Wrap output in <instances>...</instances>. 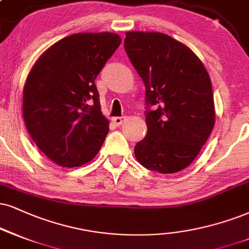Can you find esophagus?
<instances>
[{
    "instance_id": "esophagus-1",
    "label": "esophagus",
    "mask_w": 249,
    "mask_h": 249,
    "mask_svg": "<svg viewBox=\"0 0 249 249\" xmlns=\"http://www.w3.org/2000/svg\"><path fill=\"white\" fill-rule=\"evenodd\" d=\"M124 120V118H122V116H116V118L112 119V121L115 125H120V124H122Z\"/></svg>"
}]
</instances>
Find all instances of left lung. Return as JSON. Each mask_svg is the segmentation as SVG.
Listing matches in <instances>:
<instances>
[{"label":"left lung","mask_w":249,"mask_h":249,"mask_svg":"<svg viewBox=\"0 0 249 249\" xmlns=\"http://www.w3.org/2000/svg\"><path fill=\"white\" fill-rule=\"evenodd\" d=\"M124 50L145 85L148 133L135 146L137 161L162 174L189 166L213 129L211 79L185 44L160 32H125Z\"/></svg>","instance_id":"left-lung-1"}]
</instances>
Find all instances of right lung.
Returning a JSON list of instances; mask_svg holds the SVG:
<instances>
[{
	"instance_id": "add662e5",
	"label": "right lung",
	"mask_w": 249,
	"mask_h": 249,
	"mask_svg": "<svg viewBox=\"0 0 249 249\" xmlns=\"http://www.w3.org/2000/svg\"><path fill=\"white\" fill-rule=\"evenodd\" d=\"M120 44L116 33H75L48 47L31 68L23 88L24 122L55 164L78 167L99 152L109 121L94 79Z\"/></svg>"
}]
</instances>
